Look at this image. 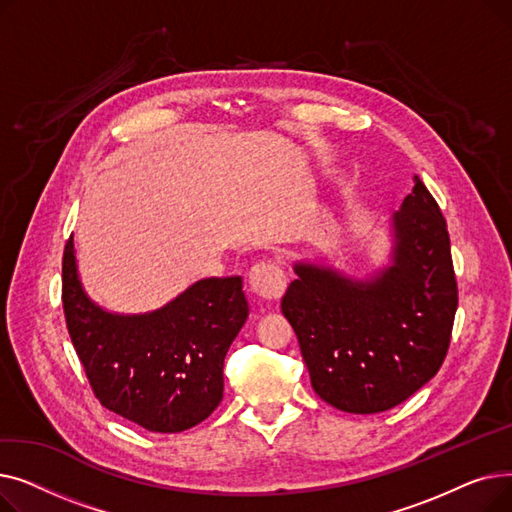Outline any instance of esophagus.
Instances as JSON below:
<instances>
[{
    "label": "esophagus",
    "instance_id": "esophagus-1",
    "mask_svg": "<svg viewBox=\"0 0 512 512\" xmlns=\"http://www.w3.org/2000/svg\"><path fill=\"white\" fill-rule=\"evenodd\" d=\"M249 286L259 299L278 301L286 290V276L276 263L259 261L249 270Z\"/></svg>",
    "mask_w": 512,
    "mask_h": 512
}]
</instances>
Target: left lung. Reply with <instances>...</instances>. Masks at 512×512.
<instances>
[{
    "mask_svg": "<svg viewBox=\"0 0 512 512\" xmlns=\"http://www.w3.org/2000/svg\"><path fill=\"white\" fill-rule=\"evenodd\" d=\"M392 222L384 272L357 282L299 263L282 299L313 390L344 413L394 409L434 378L450 346L459 305L450 236L417 176Z\"/></svg>",
    "mask_w": 512,
    "mask_h": 512,
    "instance_id": "left-lung-1",
    "label": "left lung"
}]
</instances>
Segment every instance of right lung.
Returning <instances> with one entry per match:
<instances>
[{"mask_svg": "<svg viewBox=\"0 0 512 512\" xmlns=\"http://www.w3.org/2000/svg\"><path fill=\"white\" fill-rule=\"evenodd\" d=\"M62 305L95 398L155 434L191 429L220 405L224 359L249 315L240 276L199 280L153 313H107L78 282L72 236L62 259Z\"/></svg>", "mask_w": 512, "mask_h": 512, "instance_id": "1", "label": "right lung"}]
</instances>
